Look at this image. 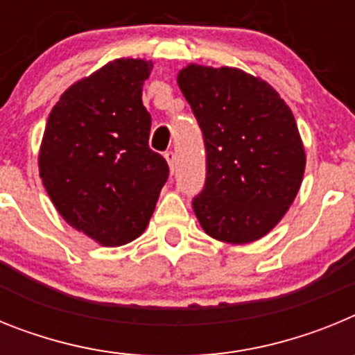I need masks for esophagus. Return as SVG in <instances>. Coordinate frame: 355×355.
<instances>
[{"mask_svg":"<svg viewBox=\"0 0 355 355\" xmlns=\"http://www.w3.org/2000/svg\"><path fill=\"white\" fill-rule=\"evenodd\" d=\"M165 159H167V163H168V168H171V171H174V167H175V155H174V153H172V150H167V153H165Z\"/></svg>","mask_w":355,"mask_h":355,"instance_id":"1","label":"esophagus"}]
</instances>
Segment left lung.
<instances>
[{
  "mask_svg": "<svg viewBox=\"0 0 355 355\" xmlns=\"http://www.w3.org/2000/svg\"><path fill=\"white\" fill-rule=\"evenodd\" d=\"M178 85L206 146V184L193 199L205 233L243 245L268 234L299 193L306 149L293 112L270 83L236 67L188 64Z\"/></svg>",
  "mask_w": 355,
  "mask_h": 355,
  "instance_id": "1",
  "label": "left lung"
}]
</instances>
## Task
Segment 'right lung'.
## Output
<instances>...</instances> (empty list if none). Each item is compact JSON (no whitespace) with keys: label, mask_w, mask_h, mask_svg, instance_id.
Returning <instances> with one entry per match:
<instances>
[{"label":"right lung","mask_w":355,"mask_h":355,"mask_svg":"<svg viewBox=\"0 0 355 355\" xmlns=\"http://www.w3.org/2000/svg\"><path fill=\"white\" fill-rule=\"evenodd\" d=\"M153 62L115 58L72 83L53 106L39 174L56 211L103 247L137 240L149 225L168 165L149 149L142 103Z\"/></svg>","instance_id":"obj_1"}]
</instances>
